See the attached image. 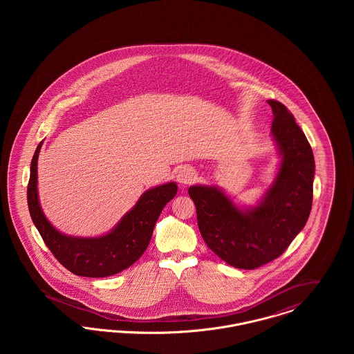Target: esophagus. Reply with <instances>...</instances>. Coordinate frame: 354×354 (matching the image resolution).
<instances>
[{
    "mask_svg": "<svg viewBox=\"0 0 354 354\" xmlns=\"http://www.w3.org/2000/svg\"><path fill=\"white\" fill-rule=\"evenodd\" d=\"M196 179V171L192 169V167H180L176 172V180L180 183V185H187L194 183Z\"/></svg>",
    "mask_w": 354,
    "mask_h": 354,
    "instance_id": "obj_1",
    "label": "esophagus"
}]
</instances>
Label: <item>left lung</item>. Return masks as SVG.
I'll return each mask as SVG.
<instances>
[{
  "mask_svg": "<svg viewBox=\"0 0 354 354\" xmlns=\"http://www.w3.org/2000/svg\"><path fill=\"white\" fill-rule=\"evenodd\" d=\"M277 175L254 207L240 208L215 185H191L198 225L208 248L227 264L254 270L277 259L306 224L313 201L315 158L306 136L280 102L270 100Z\"/></svg>",
  "mask_w": 354,
  "mask_h": 354,
  "instance_id": "8db88e82",
  "label": "left lung"
}]
</instances>
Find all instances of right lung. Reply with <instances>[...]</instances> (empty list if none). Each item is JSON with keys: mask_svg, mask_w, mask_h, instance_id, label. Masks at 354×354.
I'll list each match as a JSON object with an SVG mask.
<instances>
[{"mask_svg": "<svg viewBox=\"0 0 354 354\" xmlns=\"http://www.w3.org/2000/svg\"><path fill=\"white\" fill-rule=\"evenodd\" d=\"M42 142L34 152L28 185L29 212L54 257L71 273L84 277H107L119 273L145 253L155 223L165 205L176 195L174 182L146 191L113 231L100 237H77L57 231L42 212L37 192V162Z\"/></svg>", "mask_w": 354, "mask_h": 354, "instance_id": "obj_1", "label": "right lung"}]
</instances>
